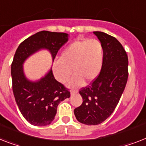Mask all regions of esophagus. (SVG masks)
Instances as JSON below:
<instances>
[{
	"label": "esophagus",
	"instance_id": "obj_1",
	"mask_svg": "<svg viewBox=\"0 0 146 146\" xmlns=\"http://www.w3.org/2000/svg\"><path fill=\"white\" fill-rule=\"evenodd\" d=\"M76 93H78V91H77V90H71V92H70L71 95H73V94H75Z\"/></svg>",
	"mask_w": 146,
	"mask_h": 146
}]
</instances>
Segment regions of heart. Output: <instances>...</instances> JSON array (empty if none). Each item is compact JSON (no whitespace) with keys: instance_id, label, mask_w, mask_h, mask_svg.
Instances as JSON below:
<instances>
[{"instance_id":"1","label":"heart","mask_w":146,"mask_h":146,"mask_svg":"<svg viewBox=\"0 0 146 146\" xmlns=\"http://www.w3.org/2000/svg\"><path fill=\"white\" fill-rule=\"evenodd\" d=\"M104 60V47L97 39H83L73 41L62 51L60 59L54 61L53 73L60 82L68 81L71 74L70 86H78L92 82L100 73Z\"/></svg>"}]
</instances>
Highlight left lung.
<instances>
[{"mask_svg": "<svg viewBox=\"0 0 146 146\" xmlns=\"http://www.w3.org/2000/svg\"><path fill=\"white\" fill-rule=\"evenodd\" d=\"M104 47L100 74L79 94L82 104L74 110L80 123L97 125L110 117L118 105L128 78V58L119 41L101 31H94Z\"/></svg>", "mask_w": 146, "mask_h": 146, "instance_id": "obj_1", "label": "left lung"}]
</instances>
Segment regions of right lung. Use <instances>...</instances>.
Here are the masks:
<instances>
[{
	"mask_svg": "<svg viewBox=\"0 0 146 146\" xmlns=\"http://www.w3.org/2000/svg\"><path fill=\"white\" fill-rule=\"evenodd\" d=\"M68 34L42 31L29 36L19 46L11 65L13 92L23 117L34 126L52 123L60 102L70 97V92L54 79L52 69L37 81L27 79L23 64L31 54L47 49L52 61L62 46L68 41Z\"/></svg>",
	"mask_w": 146,
	"mask_h": 146,
	"instance_id": "1",
	"label": "right lung"
}]
</instances>
